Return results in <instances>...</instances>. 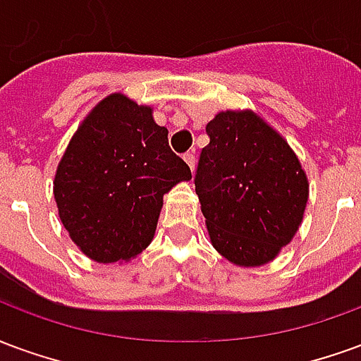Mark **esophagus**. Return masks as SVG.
Instances as JSON below:
<instances>
[{"instance_id": "obj_1", "label": "esophagus", "mask_w": 361, "mask_h": 361, "mask_svg": "<svg viewBox=\"0 0 361 361\" xmlns=\"http://www.w3.org/2000/svg\"><path fill=\"white\" fill-rule=\"evenodd\" d=\"M183 160L188 162V166L191 168V172H193V170H195V152H193V150H191V152H185V154H183Z\"/></svg>"}]
</instances>
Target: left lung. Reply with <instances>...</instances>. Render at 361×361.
Masks as SVG:
<instances>
[{
  "label": "left lung",
  "instance_id": "8db88e82",
  "mask_svg": "<svg viewBox=\"0 0 361 361\" xmlns=\"http://www.w3.org/2000/svg\"><path fill=\"white\" fill-rule=\"evenodd\" d=\"M195 173L214 250L238 267L271 263L302 224L310 181L282 135L253 110L219 111Z\"/></svg>",
  "mask_w": 361,
  "mask_h": 361
}]
</instances>
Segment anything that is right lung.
<instances>
[{
	"mask_svg": "<svg viewBox=\"0 0 361 361\" xmlns=\"http://www.w3.org/2000/svg\"><path fill=\"white\" fill-rule=\"evenodd\" d=\"M191 180L152 108L108 94L82 119L59 160L54 199L61 224L96 263L137 257L154 238L164 195Z\"/></svg>",
	"mask_w": 361,
	"mask_h": 361,
	"instance_id": "right-lung-1",
	"label": "right lung"
}]
</instances>
